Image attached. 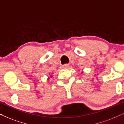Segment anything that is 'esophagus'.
Returning a JSON list of instances; mask_svg holds the SVG:
<instances>
[{"instance_id":"1","label":"esophagus","mask_w":124,"mask_h":124,"mask_svg":"<svg viewBox=\"0 0 124 124\" xmlns=\"http://www.w3.org/2000/svg\"><path fill=\"white\" fill-rule=\"evenodd\" d=\"M68 67H69V65H67V64H66V65H64L62 66V68L63 69H67L68 68Z\"/></svg>"}]
</instances>
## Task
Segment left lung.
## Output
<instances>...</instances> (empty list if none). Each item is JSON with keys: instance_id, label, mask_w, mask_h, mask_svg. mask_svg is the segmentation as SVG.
<instances>
[{"instance_id": "8db88e82", "label": "left lung", "mask_w": 124, "mask_h": 124, "mask_svg": "<svg viewBox=\"0 0 124 124\" xmlns=\"http://www.w3.org/2000/svg\"><path fill=\"white\" fill-rule=\"evenodd\" d=\"M82 73H83V71H82Z\"/></svg>"}]
</instances>
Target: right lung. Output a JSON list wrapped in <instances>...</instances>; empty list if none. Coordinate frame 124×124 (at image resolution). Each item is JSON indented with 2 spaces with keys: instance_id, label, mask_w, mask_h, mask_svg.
<instances>
[{
  "instance_id": "add662e5",
  "label": "right lung",
  "mask_w": 124,
  "mask_h": 124,
  "mask_svg": "<svg viewBox=\"0 0 124 124\" xmlns=\"http://www.w3.org/2000/svg\"><path fill=\"white\" fill-rule=\"evenodd\" d=\"M50 78H52V75H50ZM49 79H50V78L49 77L48 78H47V80H49Z\"/></svg>"
}]
</instances>
